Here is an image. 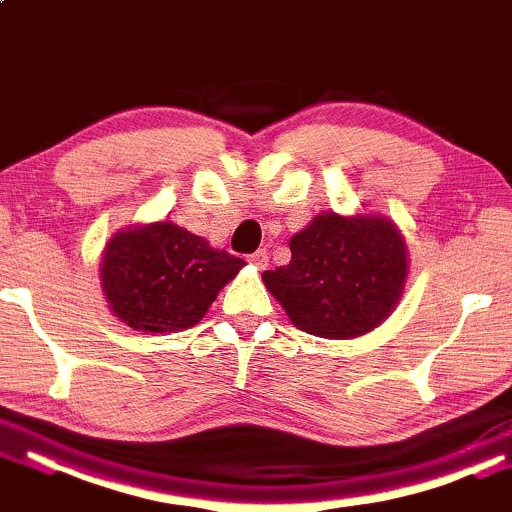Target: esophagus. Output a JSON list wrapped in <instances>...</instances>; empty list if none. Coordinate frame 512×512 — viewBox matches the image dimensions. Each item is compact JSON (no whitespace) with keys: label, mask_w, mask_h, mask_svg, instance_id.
<instances>
[{"label":"esophagus","mask_w":512,"mask_h":512,"mask_svg":"<svg viewBox=\"0 0 512 512\" xmlns=\"http://www.w3.org/2000/svg\"><path fill=\"white\" fill-rule=\"evenodd\" d=\"M250 264L257 266V269H266V264H269V253H266V248H259L257 253L250 255Z\"/></svg>","instance_id":"1"}]
</instances>
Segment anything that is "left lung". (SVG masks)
<instances>
[{"instance_id":"left-lung-1","label":"left lung","mask_w":512,"mask_h":512,"mask_svg":"<svg viewBox=\"0 0 512 512\" xmlns=\"http://www.w3.org/2000/svg\"><path fill=\"white\" fill-rule=\"evenodd\" d=\"M289 250V264L262 280L301 331L356 338L377 329L400 299L407 246L386 218L322 213L292 236Z\"/></svg>"}]
</instances>
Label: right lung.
<instances>
[{"instance_id":"add662e5","label":"right lung","mask_w":512,"mask_h":512,"mask_svg":"<svg viewBox=\"0 0 512 512\" xmlns=\"http://www.w3.org/2000/svg\"><path fill=\"white\" fill-rule=\"evenodd\" d=\"M243 264L163 220L112 236L101 282L112 312L131 329L174 333L200 322Z\"/></svg>"}]
</instances>
